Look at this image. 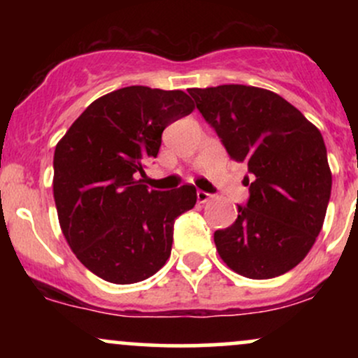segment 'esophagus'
Returning a JSON list of instances; mask_svg holds the SVG:
<instances>
[{"label":"esophagus","mask_w":358,"mask_h":358,"mask_svg":"<svg viewBox=\"0 0 358 358\" xmlns=\"http://www.w3.org/2000/svg\"><path fill=\"white\" fill-rule=\"evenodd\" d=\"M212 199V195L210 193H207V192H202V190H199L196 192V200H199L200 203H205V202H208V200Z\"/></svg>","instance_id":"34e87169"}]
</instances>
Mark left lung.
I'll use <instances>...</instances> for the list:
<instances>
[{
  "instance_id": "1",
  "label": "left lung",
  "mask_w": 358,
  "mask_h": 358,
  "mask_svg": "<svg viewBox=\"0 0 358 358\" xmlns=\"http://www.w3.org/2000/svg\"><path fill=\"white\" fill-rule=\"evenodd\" d=\"M231 159L248 163L249 200L215 231L222 261L241 276L269 279L298 266L323 227L331 192L318 127L268 89L229 84L188 89Z\"/></svg>"
}]
</instances>
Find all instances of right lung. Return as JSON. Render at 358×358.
<instances>
[{
	"label": "right lung",
	"mask_w": 358,
	"mask_h": 358,
	"mask_svg": "<svg viewBox=\"0 0 358 358\" xmlns=\"http://www.w3.org/2000/svg\"><path fill=\"white\" fill-rule=\"evenodd\" d=\"M195 109L183 90L131 85L89 106L57 143L53 199L72 252L90 273L131 285L165 266L193 185L148 190L138 175L156 158L163 129Z\"/></svg>",
	"instance_id": "obj_1"
}]
</instances>
